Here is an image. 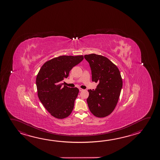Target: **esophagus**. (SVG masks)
I'll list each match as a JSON object with an SVG mask.
<instances>
[{
    "mask_svg": "<svg viewBox=\"0 0 160 160\" xmlns=\"http://www.w3.org/2000/svg\"><path fill=\"white\" fill-rule=\"evenodd\" d=\"M82 90H83L82 89H81V88H79V91H80V92H82Z\"/></svg>",
    "mask_w": 160,
    "mask_h": 160,
    "instance_id": "1",
    "label": "esophagus"
}]
</instances>
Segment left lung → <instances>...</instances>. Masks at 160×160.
Here are the masks:
<instances>
[{"instance_id": "1", "label": "left lung", "mask_w": 160, "mask_h": 160, "mask_svg": "<svg viewBox=\"0 0 160 160\" xmlns=\"http://www.w3.org/2000/svg\"><path fill=\"white\" fill-rule=\"evenodd\" d=\"M84 58L91 68L92 81L98 83L95 90H88L89 108L97 118L106 117L113 112L120 97L122 87L120 72L106 57L90 54Z\"/></svg>"}]
</instances>
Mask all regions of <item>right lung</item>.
I'll use <instances>...</instances> for the list:
<instances>
[{
  "instance_id": "obj_1",
  "label": "right lung",
  "mask_w": 160,
  "mask_h": 160,
  "mask_svg": "<svg viewBox=\"0 0 160 160\" xmlns=\"http://www.w3.org/2000/svg\"><path fill=\"white\" fill-rule=\"evenodd\" d=\"M84 59L83 56H61L45 62L36 79L38 95L52 116L63 119L70 115L79 90L63 86L71 70Z\"/></svg>"
}]
</instances>
